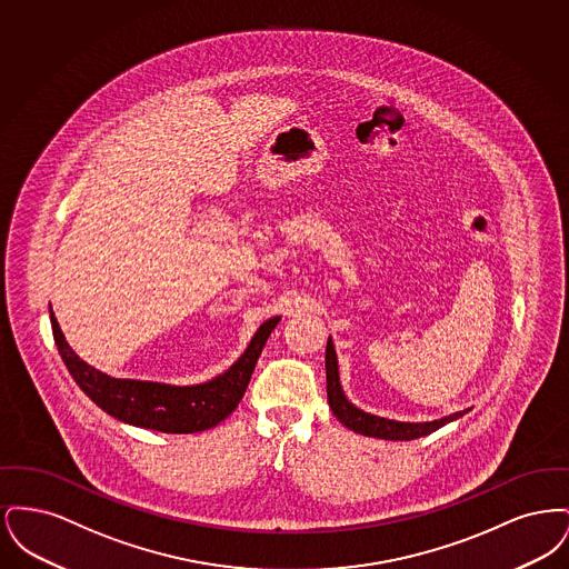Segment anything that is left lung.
I'll list each match as a JSON object with an SVG mask.
<instances>
[{"instance_id": "left-lung-1", "label": "left lung", "mask_w": 569, "mask_h": 569, "mask_svg": "<svg viewBox=\"0 0 569 569\" xmlns=\"http://www.w3.org/2000/svg\"><path fill=\"white\" fill-rule=\"evenodd\" d=\"M326 392H328V406L341 425L352 429L353 433L378 437V439H392V441H409V439L425 437V435L441 429L443 425L457 420L462 413H467V409H465V411L450 413V416H446L441 420H433V422H397V420L379 418V416L353 407L341 390L337 353H335L330 339L326 343Z\"/></svg>"}]
</instances>
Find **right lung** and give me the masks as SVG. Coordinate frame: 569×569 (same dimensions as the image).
<instances>
[{
  "label": "right lung",
  "mask_w": 569,
  "mask_h": 569,
  "mask_svg": "<svg viewBox=\"0 0 569 569\" xmlns=\"http://www.w3.org/2000/svg\"><path fill=\"white\" fill-rule=\"evenodd\" d=\"M277 322L279 318H271L260 326L243 356L223 376L198 386H168L158 381L110 378L89 367L66 343L51 311L57 350L82 392L117 420L162 433H198L213 429L228 418L243 399L256 362Z\"/></svg>",
  "instance_id": "add662e5"
}]
</instances>
